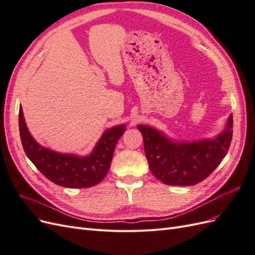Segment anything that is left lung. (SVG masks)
Masks as SVG:
<instances>
[{
  "label": "left lung",
  "instance_id": "obj_1",
  "mask_svg": "<svg viewBox=\"0 0 255 255\" xmlns=\"http://www.w3.org/2000/svg\"><path fill=\"white\" fill-rule=\"evenodd\" d=\"M150 170L161 183L190 186L205 180L229 151L233 136V116L226 127L213 138L200 140H176L163 130L139 125Z\"/></svg>",
  "mask_w": 255,
  "mask_h": 255
}]
</instances>
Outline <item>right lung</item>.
<instances>
[{"instance_id":"1","label":"right lung","mask_w":255,"mask_h":255,"mask_svg":"<svg viewBox=\"0 0 255 255\" xmlns=\"http://www.w3.org/2000/svg\"><path fill=\"white\" fill-rule=\"evenodd\" d=\"M127 125L105 129L87 155L60 153L38 143L26 127L22 107L19 129L23 149L29 160L47 179L68 188H88L101 182L109 172L114 151Z\"/></svg>"}]
</instances>
